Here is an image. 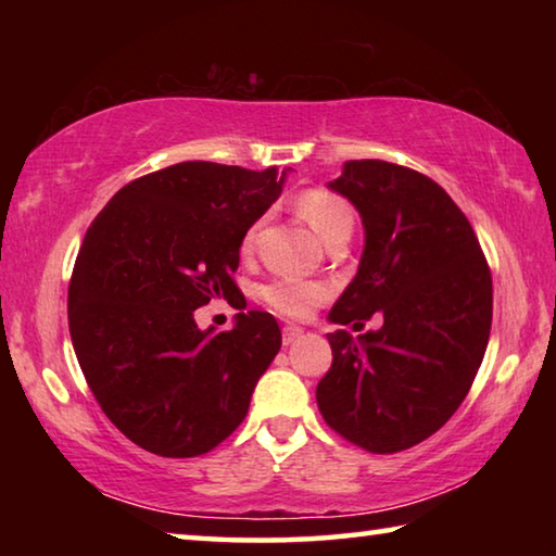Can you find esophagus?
Returning <instances> with one entry per match:
<instances>
[{"mask_svg": "<svg viewBox=\"0 0 556 556\" xmlns=\"http://www.w3.org/2000/svg\"><path fill=\"white\" fill-rule=\"evenodd\" d=\"M301 336H304V328L289 324V326H285V331H281V341H285V345H291V343H296Z\"/></svg>", "mask_w": 556, "mask_h": 556, "instance_id": "esophagus-1", "label": "esophagus"}]
</instances>
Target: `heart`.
I'll return each mask as SVG.
<instances>
[{
	"label": "heart",
	"instance_id": "heart-1",
	"mask_svg": "<svg viewBox=\"0 0 556 556\" xmlns=\"http://www.w3.org/2000/svg\"><path fill=\"white\" fill-rule=\"evenodd\" d=\"M296 211L312 228L318 232L326 244H333L338 240H348L355 225V213L343 195H338L328 188H308L296 199ZM260 223L244 232L242 250H252L257 240ZM328 296V289L318 281L294 279V277H279L262 289V299L267 306L275 308L277 314L289 318H304L312 314V308L324 304Z\"/></svg>",
	"mask_w": 556,
	"mask_h": 556
}]
</instances>
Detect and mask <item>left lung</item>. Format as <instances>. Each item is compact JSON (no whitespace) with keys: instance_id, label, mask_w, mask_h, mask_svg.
<instances>
[{"instance_id":"left-lung-1","label":"left lung","mask_w":556,"mask_h":556,"mask_svg":"<svg viewBox=\"0 0 556 556\" xmlns=\"http://www.w3.org/2000/svg\"><path fill=\"white\" fill-rule=\"evenodd\" d=\"M363 218L361 267L331 314L316 388L326 425L370 454H397L446 425L476 380L493 321V279L473 228L429 176L380 159L328 184Z\"/></svg>"}]
</instances>
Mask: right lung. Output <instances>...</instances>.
Segmentation results:
<instances>
[{"label":"right lung","mask_w":556,"mask_h":556,"mask_svg":"<svg viewBox=\"0 0 556 556\" xmlns=\"http://www.w3.org/2000/svg\"><path fill=\"white\" fill-rule=\"evenodd\" d=\"M285 178L275 166L174 164L119 188L88 228L68 287L71 341L102 412L144 451L208 454L279 353L267 312L238 314L223 333L201 331L193 312L240 291L242 238Z\"/></svg>","instance_id":"add662e5"}]
</instances>
